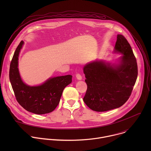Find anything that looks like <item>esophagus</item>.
<instances>
[{
	"mask_svg": "<svg viewBox=\"0 0 151 151\" xmlns=\"http://www.w3.org/2000/svg\"><path fill=\"white\" fill-rule=\"evenodd\" d=\"M76 77L77 79H78V80H81L82 79V76L79 73H77L76 75Z\"/></svg>",
	"mask_w": 151,
	"mask_h": 151,
	"instance_id": "34e87169",
	"label": "esophagus"
}]
</instances>
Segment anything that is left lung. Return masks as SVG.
Here are the masks:
<instances>
[{
  "instance_id": "8db88e82",
  "label": "left lung",
  "mask_w": 151,
  "mask_h": 151,
  "mask_svg": "<svg viewBox=\"0 0 151 151\" xmlns=\"http://www.w3.org/2000/svg\"><path fill=\"white\" fill-rule=\"evenodd\" d=\"M115 53L121 54L118 63L96 60L83 68L87 90L83 99L87 106L96 112L118 108L130 97L138 70L136 57L127 40L117 35Z\"/></svg>"
}]
</instances>
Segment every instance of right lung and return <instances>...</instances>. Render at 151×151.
<instances>
[{"mask_svg":"<svg viewBox=\"0 0 151 151\" xmlns=\"http://www.w3.org/2000/svg\"><path fill=\"white\" fill-rule=\"evenodd\" d=\"M24 45L21 40L17 47L9 69V80L18 103L26 111L38 115L52 112L58 106L63 90L72 82L70 75L50 78L37 86L26 84L19 75L18 57Z\"/></svg>","mask_w":151,"mask_h":151,"instance_id":"1","label":"right lung"}]
</instances>
